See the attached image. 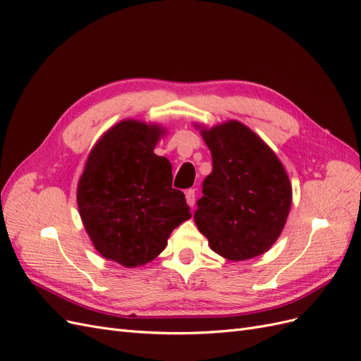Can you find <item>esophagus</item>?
Returning <instances> with one entry per match:
<instances>
[{
    "instance_id": "1",
    "label": "esophagus",
    "mask_w": 361,
    "mask_h": 361,
    "mask_svg": "<svg viewBox=\"0 0 361 361\" xmlns=\"http://www.w3.org/2000/svg\"><path fill=\"white\" fill-rule=\"evenodd\" d=\"M185 197H187V203L190 206H194V203H195V190H192V188L187 190V192H185Z\"/></svg>"
}]
</instances>
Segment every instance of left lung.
<instances>
[{"label": "left lung", "instance_id": "obj_1", "mask_svg": "<svg viewBox=\"0 0 361 361\" xmlns=\"http://www.w3.org/2000/svg\"><path fill=\"white\" fill-rule=\"evenodd\" d=\"M202 135L212 155V173L202 183L195 224L211 250L228 260L265 253L290 209L285 169L253 130L235 120L202 130Z\"/></svg>", "mask_w": 361, "mask_h": 361}]
</instances>
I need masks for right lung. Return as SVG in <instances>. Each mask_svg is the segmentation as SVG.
<instances>
[{
	"mask_svg": "<svg viewBox=\"0 0 361 361\" xmlns=\"http://www.w3.org/2000/svg\"><path fill=\"white\" fill-rule=\"evenodd\" d=\"M158 126L117 123L90 152L78 183L80 215L94 248L126 268L145 265L170 233L191 218L185 194L171 187L167 158L154 154Z\"/></svg>",
	"mask_w": 361,
	"mask_h": 361,
	"instance_id": "obj_1",
	"label": "right lung"
}]
</instances>
